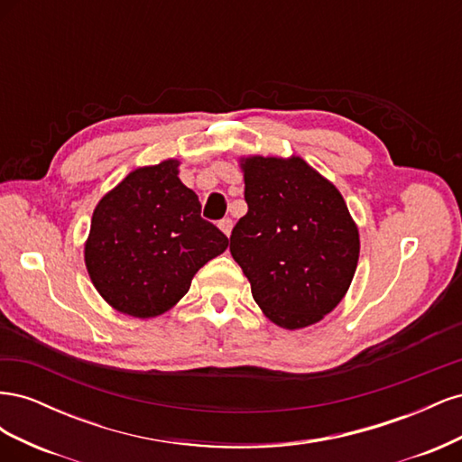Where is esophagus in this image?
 Listing matches in <instances>:
<instances>
[{
    "label": "esophagus",
    "instance_id": "34e87169",
    "mask_svg": "<svg viewBox=\"0 0 462 462\" xmlns=\"http://www.w3.org/2000/svg\"><path fill=\"white\" fill-rule=\"evenodd\" d=\"M219 229L229 236V235H231V229H233V219H231V217H223V219L219 221Z\"/></svg>",
    "mask_w": 462,
    "mask_h": 462
}]
</instances>
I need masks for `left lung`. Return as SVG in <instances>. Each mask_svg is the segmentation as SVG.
Segmentation results:
<instances>
[{"label":"left lung","instance_id":"8db88e82","mask_svg":"<svg viewBox=\"0 0 462 462\" xmlns=\"http://www.w3.org/2000/svg\"><path fill=\"white\" fill-rule=\"evenodd\" d=\"M243 162L248 212L233 227L231 254L273 324L312 326L353 282L358 229L341 192L304 160Z\"/></svg>","mask_w":462,"mask_h":462}]
</instances>
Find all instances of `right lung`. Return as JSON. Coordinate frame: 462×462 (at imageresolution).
Wrapping results in <instances>:
<instances>
[{
	"mask_svg": "<svg viewBox=\"0 0 462 462\" xmlns=\"http://www.w3.org/2000/svg\"><path fill=\"white\" fill-rule=\"evenodd\" d=\"M177 160L141 167L97 202L85 246L87 270L116 310L153 318L187 295L194 273L229 239L200 216Z\"/></svg>",
	"mask_w": 462,
	"mask_h": 462,
	"instance_id": "1",
	"label": "right lung"
}]
</instances>
